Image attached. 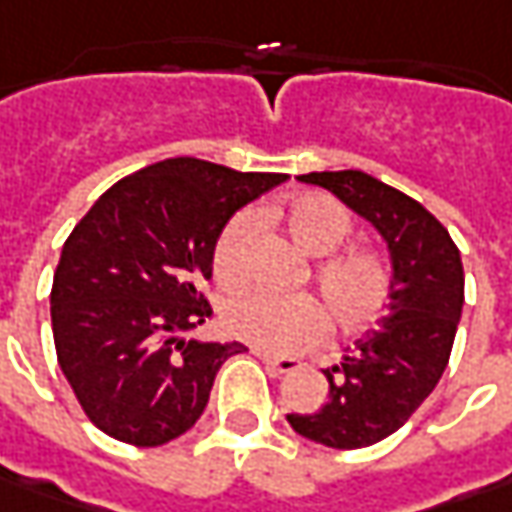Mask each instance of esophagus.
<instances>
[{
	"mask_svg": "<svg viewBox=\"0 0 512 512\" xmlns=\"http://www.w3.org/2000/svg\"><path fill=\"white\" fill-rule=\"evenodd\" d=\"M252 355H255V358H260V361H263V364H266L269 369L280 372V375H289V372L300 369L298 358H278V355H269V352H263V349H252Z\"/></svg>",
	"mask_w": 512,
	"mask_h": 512,
	"instance_id": "esophagus-1",
	"label": "esophagus"
}]
</instances>
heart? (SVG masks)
<instances>
[{
    "label": "heart",
    "mask_w": 512,
    "mask_h": 512,
    "mask_svg": "<svg viewBox=\"0 0 512 512\" xmlns=\"http://www.w3.org/2000/svg\"><path fill=\"white\" fill-rule=\"evenodd\" d=\"M280 220L300 252L318 257L309 280L321 303L309 295L243 292L223 309V323L234 338L266 352H298L321 341L326 321L344 335H355L387 312L395 283L389 257L372 246L335 252L355 232V217L344 203L329 194H298L280 209ZM257 226L255 212H237L217 232L212 272L220 286L240 289L246 283Z\"/></svg>",
    "instance_id": "b5f03b06"
}]
</instances>
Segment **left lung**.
<instances>
[{
  "label": "left lung",
  "instance_id": "left-lung-1",
  "mask_svg": "<svg viewBox=\"0 0 512 512\" xmlns=\"http://www.w3.org/2000/svg\"><path fill=\"white\" fill-rule=\"evenodd\" d=\"M298 180L332 191L367 217L392 255V303L338 367L323 369L329 401L286 415L292 430L335 450H361L401 430L447 369L464 306V269L450 232L418 200L364 171H312Z\"/></svg>",
  "mask_w": 512,
  "mask_h": 512
}]
</instances>
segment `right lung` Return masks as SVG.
<instances>
[{
  "mask_svg": "<svg viewBox=\"0 0 512 512\" xmlns=\"http://www.w3.org/2000/svg\"><path fill=\"white\" fill-rule=\"evenodd\" d=\"M286 174L174 157L128 174L68 234L51 289L56 361L88 421L160 447L194 427L237 344L189 341L212 318L217 232Z\"/></svg>",
  "mask_w": 512,
  "mask_h": 512,
  "instance_id": "1",
  "label": "right lung"
}]
</instances>
